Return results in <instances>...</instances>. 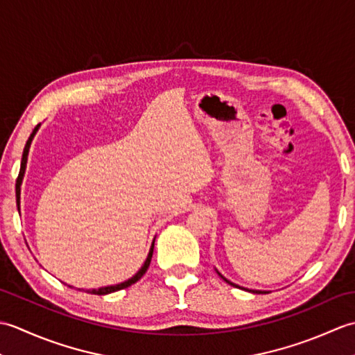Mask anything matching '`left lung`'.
I'll list each match as a JSON object with an SVG mask.
<instances>
[{
    "label": "left lung",
    "instance_id": "1",
    "mask_svg": "<svg viewBox=\"0 0 355 355\" xmlns=\"http://www.w3.org/2000/svg\"><path fill=\"white\" fill-rule=\"evenodd\" d=\"M223 279H224V281L227 282V284H230V285H233V286H238V285H235V284H232L230 281H227V279H225V277H223ZM253 293H258V294H259V293H267V291H258V290H253Z\"/></svg>",
    "mask_w": 355,
    "mask_h": 355
}]
</instances>
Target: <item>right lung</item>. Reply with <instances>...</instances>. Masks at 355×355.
<instances>
[{
  "mask_svg": "<svg viewBox=\"0 0 355 355\" xmlns=\"http://www.w3.org/2000/svg\"><path fill=\"white\" fill-rule=\"evenodd\" d=\"M37 128H40V125L35 126L33 132L30 134V137L24 146V153H22V158H21V169H19V173H18V178H17V186H15V192H17V206H18V210H19V195H21V183H22V177H24V172H26V164H27V155H28V148H30V143H32L35 134L37 131ZM153 252H154V244L150 245V250H149V254L148 258L145 261V263H143V267L135 273L131 279H128V281L122 282V284H117V285H111V286H102V288H97V290H87V293H93V294H99V296H103V294H108V293H114V291H119V290H123V288H128V286L135 284L139 281V279H141V276L146 273V270L149 267L150 263V258H153Z\"/></svg>",
  "mask_w": 355,
  "mask_h": 355,
  "instance_id": "1",
  "label": "right lung"
}]
</instances>
